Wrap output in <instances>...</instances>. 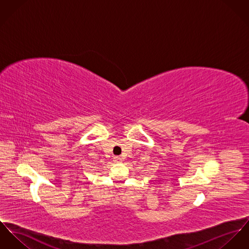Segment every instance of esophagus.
Wrapping results in <instances>:
<instances>
[{"mask_svg":"<svg viewBox=\"0 0 249 249\" xmlns=\"http://www.w3.org/2000/svg\"><path fill=\"white\" fill-rule=\"evenodd\" d=\"M114 161H115V163H119V162L122 161V158L119 157V156H115L114 157Z\"/></svg>","mask_w":249,"mask_h":249,"instance_id":"esophagus-1","label":"esophagus"}]
</instances>
